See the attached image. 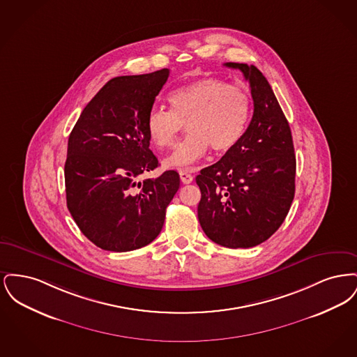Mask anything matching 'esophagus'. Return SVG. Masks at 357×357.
I'll list each match as a JSON object with an SVG mask.
<instances>
[{"label":"esophagus","mask_w":357,"mask_h":357,"mask_svg":"<svg viewBox=\"0 0 357 357\" xmlns=\"http://www.w3.org/2000/svg\"><path fill=\"white\" fill-rule=\"evenodd\" d=\"M179 175H181V181H182V183H185V185H188V183H191V182L194 181V176H192L191 174H188L187 171H179Z\"/></svg>","instance_id":"obj_1"}]
</instances>
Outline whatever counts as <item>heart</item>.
<instances>
[{"label": "heart", "instance_id": "obj_1", "mask_svg": "<svg viewBox=\"0 0 357 357\" xmlns=\"http://www.w3.org/2000/svg\"><path fill=\"white\" fill-rule=\"evenodd\" d=\"M171 109L153 107L146 131L155 147H171L187 124L190 135L165 159L167 167L191 169L208 151L234 149L245 135L250 115L249 93L218 77H204L176 88L169 95Z\"/></svg>", "mask_w": 357, "mask_h": 357}]
</instances>
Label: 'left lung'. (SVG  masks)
<instances>
[{
    "instance_id": "8db88e82",
    "label": "left lung",
    "mask_w": 357,
    "mask_h": 357,
    "mask_svg": "<svg viewBox=\"0 0 357 357\" xmlns=\"http://www.w3.org/2000/svg\"><path fill=\"white\" fill-rule=\"evenodd\" d=\"M249 82L253 118L241 142L195 178L201 188L198 220L213 242L253 248L278 230L294 198L293 139L266 77L255 66L226 63Z\"/></svg>"
}]
</instances>
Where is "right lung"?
Segmentation results:
<instances>
[{"instance_id":"obj_1","label":"right lung","mask_w":357,"mask_h":357,"mask_svg":"<svg viewBox=\"0 0 357 357\" xmlns=\"http://www.w3.org/2000/svg\"><path fill=\"white\" fill-rule=\"evenodd\" d=\"M170 69L119 76L86 104L68 139L64 166L67 206L82 233L108 252H130L159 236L179 174L139 176L159 162L146 118Z\"/></svg>"}]
</instances>
